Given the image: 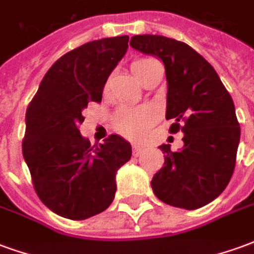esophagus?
<instances>
[{
	"label": "esophagus",
	"mask_w": 254,
	"mask_h": 254,
	"mask_svg": "<svg viewBox=\"0 0 254 254\" xmlns=\"http://www.w3.org/2000/svg\"><path fill=\"white\" fill-rule=\"evenodd\" d=\"M132 151H133V155H134V156H138V155L143 152V148H141V147H137V145H133Z\"/></svg>",
	"instance_id": "1"
}]
</instances>
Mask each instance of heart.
I'll return each instance as SVG.
<instances>
[{
	"label": "heart",
	"mask_w": 254,
	"mask_h": 254,
	"mask_svg": "<svg viewBox=\"0 0 254 254\" xmlns=\"http://www.w3.org/2000/svg\"><path fill=\"white\" fill-rule=\"evenodd\" d=\"M158 63L151 58H137L130 65L134 76L144 84ZM156 121V113L149 106L141 107H124L117 111L113 118V125L117 132L129 140H141L148 127Z\"/></svg>",
	"instance_id": "b5f03b06"
}]
</instances>
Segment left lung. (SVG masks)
Masks as SVG:
<instances>
[{"label": "left lung", "instance_id": "8db88e82", "mask_svg": "<svg viewBox=\"0 0 254 254\" xmlns=\"http://www.w3.org/2000/svg\"><path fill=\"white\" fill-rule=\"evenodd\" d=\"M130 46L162 60L167 78L166 120L184 132V148H159L165 165L152 178L155 196L169 205L197 209L215 200L234 173L241 127L234 102L211 64L184 42L136 35Z\"/></svg>", "mask_w": 254, "mask_h": 254}]
</instances>
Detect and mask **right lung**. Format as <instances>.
Segmentation results:
<instances>
[{
    "mask_svg": "<svg viewBox=\"0 0 254 254\" xmlns=\"http://www.w3.org/2000/svg\"><path fill=\"white\" fill-rule=\"evenodd\" d=\"M127 42V35L105 38L64 54L28 105L23 156L38 197L60 216L83 220L103 212L114 200L117 170L132 156L130 144L117 134L91 145L78 130L81 111L102 102Z\"/></svg>",
    "mask_w": 254,
    "mask_h": 254,
    "instance_id": "obj_1",
    "label": "right lung"
}]
</instances>
